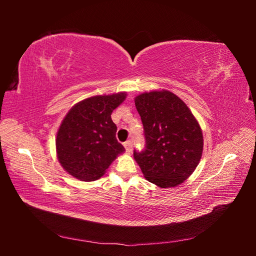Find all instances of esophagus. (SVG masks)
I'll return each instance as SVG.
<instances>
[{"instance_id": "obj_1", "label": "esophagus", "mask_w": 256, "mask_h": 256, "mask_svg": "<svg viewBox=\"0 0 256 256\" xmlns=\"http://www.w3.org/2000/svg\"><path fill=\"white\" fill-rule=\"evenodd\" d=\"M124 146H125V150L127 152H130L131 150H132V142L131 141H126L125 143H124Z\"/></svg>"}]
</instances>
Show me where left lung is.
Instances as JSON below:
<instances>
[{"mask_svg":"<svg viewBox=\"0 0 256 256\" xmlns=\"http://www.w3.org/2000/svg\"><path fill=\"white\" fill-rule=\"evenodd\" d=\"M144 128L145 148L134 157L148 182L161 188L180 184L203 152V134L182 100L168 90L143 92L134 99Z\"/></svg>","mask_w":256,"mask_h":256,"instance_id":"left-lung-1","label":"left lung"}]
</instances>
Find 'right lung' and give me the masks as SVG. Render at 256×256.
Wrapping results in <instances>:
<instances>
[{
    "label": "right lung",
    "instance_id": "right-lung-1",
    "mask_svg": "<svg viewBox=\"0 0 256 256\" xmlns=\"http://www.w3.org/2000/svg\"><path fill=\"white\" fill-rule=\"evenodd\" d=\"M126 98V92L94 96L74 106L62 122L56 136L60 166L80 180L102 177L125 148L116 140L111 114Z\"/></svg>",
    "mask_w": 256,
    "mask_h": 256
}]
</instances>
